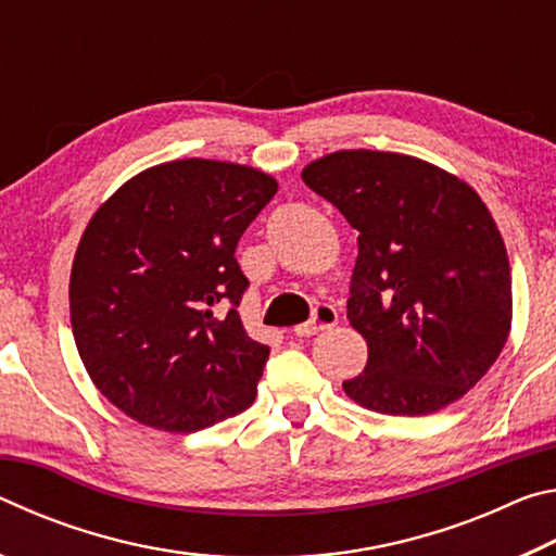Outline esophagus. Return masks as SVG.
<instances>
[{
  "mask_svg": "<svg viewBox=\"0 0 556 556\" xmlns=\"http://www.w3.org/2000/svg\"><path fill=\"white\" fill-rule=\"evenodd\" d=\"M338 324V312L331 304H318L314 308V316L308 318L306 324H299L294 326V336L299 338H306V336H316L326 331V328H331Z\"/></svg>",
  "mask_w": 556,
  "mask_h": 556,
  "instance_id": "34e87169",
  "label": "esophagus"
}]
</instances>
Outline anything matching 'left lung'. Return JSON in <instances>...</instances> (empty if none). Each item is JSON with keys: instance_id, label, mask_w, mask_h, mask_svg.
<instances>
[{"instance_id": "left-lung-1", "label": "left lung", "mask_w": 556, "mask_h": 556, "mask_svg": "<svg viewBox=\"0 0 556 556\" xmlns=\"http://www.w3.org/2000/svg\"><path fill=\"white\" fill-rule=\"evenodd\" d=\"M357 230L348 321L368 365L343 382L380 414L444 409L491 370L510 333L505 242L473 188L417 156L326 154L301 172Z\"/></svg>"}]
</instances>
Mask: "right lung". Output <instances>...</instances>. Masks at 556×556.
Listing matches in <instances>:
<instances>
[{"instance_id":"add662e5","label":"right lung","mask_w":556,"mask_h":556,"mask_svg":"<svg viewBox=\"0 0 556 556\" xmlns=\"http://www.w3.org/2000/svg\"><path fill=\"white\" fill-rule=\"evenodd\" d=\"M277 193L260 168L178 159L92 215L71 269V326L105 397L139 425L191 434L255 402L269 348L240 321L235 248Z\"/></svg>"}]
</instances>
